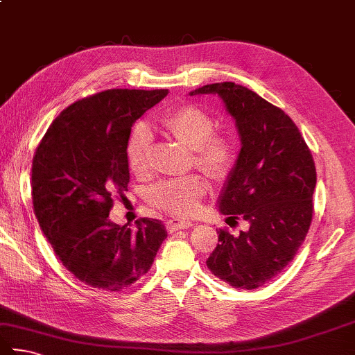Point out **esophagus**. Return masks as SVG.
<instances>
[{"instance_id": "34e87169", "label": "esophagus", "mask_w": 355, "mask_h": 355, "mask_svg": "<svg viewBox=\"0 0 355 355\" xmlns=\"http://www.w3.org/2000/svg\"><path fill=\"white\" fill-rule=\"evenodd\" d=\"M192 227L191 222H184V220H178V218H169V220L166 222V228L169 233H173V231H178V230H183V228H189Z\"/></svg>"}]
</instances>
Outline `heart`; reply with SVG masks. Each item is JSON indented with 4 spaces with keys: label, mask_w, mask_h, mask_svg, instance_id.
I'll return each mask as SVG.
<instances>
[{
    "label": "heart",
    "mask_w": 355,
    "mask_h": 355,
    "mask_svg": "<svg viewBox=\"0 0 355 355\" xmlns=\"http://www.w3.org/2000/svg\"><path fill=\"white\" fill-rule=\"evenodd\" d=\"M161 125L180 143L192 149L196 167L206 175L222 182L234 171L239 149L234 137L228 132H214V119L196 105H180L161 114ZM127 163L138 177L152 169V137L149 128L137 124L125 146ZM206 192L205 180L192 173L183 178L163 180L147 194V202L167 214L186 217L197 212L200 200Z\"/></svg>",
    "instance_id": "b5f03b06"
}]
</instances>
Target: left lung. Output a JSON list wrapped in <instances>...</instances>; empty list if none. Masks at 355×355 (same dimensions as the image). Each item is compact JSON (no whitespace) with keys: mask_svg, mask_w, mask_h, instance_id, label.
Masks as SVG:
<instances>
[{"mask_svg":"<svg viewBox=\"0 0 355 355\" xmlns=\"http://www.w3.org/2000/svg\"><path fill=\"white\" fill-rule=\"evenodd\" d=\"M194 94H218L236 119L242 149L218 208L228 220L250 223L239 234L218 230L206 266L230 286L257 288L292 262L311 228L317 184L312 152L290 116L247 87L211 83Z\"/></svg>","mask_w":355,"mask_h":355,"instance_id":"8db88e82","label":"left lung"}]
</instances>
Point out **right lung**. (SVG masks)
Returning a JSON list of instances; mask_svg holds the SVG:
<instances>
[{
    "label": "right lung",
    "instance_id": "right-lung-1",
    "mask_svg": "<svg viewBox=\"0 0 355 355\" xmlns=\"http://www.w3.org/2000/svg\"><path fill=\"white\" fill-rule=\"evenodd\" d=\"M167 89L113 88L76 101L44 133L32 159V203L43 234L77 279L121 292L149 272L167 231L139 218L137 231L110 222L127 191L125 146L133 122Z\"/></svg>",
    "mask_w": 355,
    "mask_h": 355
}]
</instances>
